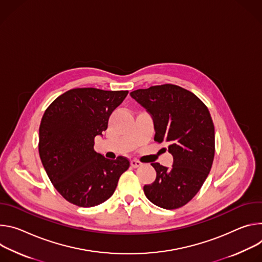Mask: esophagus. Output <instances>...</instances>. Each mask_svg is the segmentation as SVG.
Listing matches in <instances>:
<instances>
[{"mask_svg":"<svg viewBox=\"0 0 262 262\" xmlns=\"http://www.w3.org/2000/svg\"><path fill=\"white\" fill-rule=\"evenodd\" d=\"M140 165H141V162H140V161H138V160H135V159L131 160V166H132V167L136 168V167H139Z\"/></svg>","mask_w":262,"mask_h":262,"instance_id":"esophagus-1","label":"esophagus"}]
</instances>
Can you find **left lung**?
I'll return each instance as SVG.
<instances>
[{
  "mask_svg": "<svg viewBox=\"0 0 262 262\" xmlns=\"http://www.w3.org/2000/svg\"><path fill=\"white\" fill-rule=\"evenodd\" d=\"M131 97L152 115L154 140L167 142L171 168L151 165L156 179L144 185L146 196L158 207L177 209L198 193L214 158V126L209 110L194 94L173 84L132 92Z\"/></svg>",
  "mask_w": 262,
  "mask_h": 262,
  "instance_id": "left-lung-1",
  "label": "left lung"
}]
</instances>
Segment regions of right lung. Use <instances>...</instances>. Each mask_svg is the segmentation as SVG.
<instances>
[{"instance_id": "1", "label": "right lung", "mask_w": 262, "mask_h": 262, "mask_svg": "<svg viewBox=\"0 0 262 262\" xmlns=\"http://www.w3.org/2000/svg\"><path fill=\"white\" fill-rule=\"evenodd\" d=\"M128 91L74 89L55 99L39 126L38 152L54 187L68 202L93 207L107 201L130 166L128 158H105L94 150L95 137L108 127L112 111Z\"/></svg>"}]
</instances>
